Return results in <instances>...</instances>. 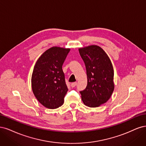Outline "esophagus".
I'll return each mask as SVG.
<instances>
[{"label": "esophagus", "mask_w": 146, "mask_h": 146, "mask_svg": "<svg viewBox=\"0 0 146 146\" xmlns=\"http://www.w3.org/2000/svg\"><path fill=\"white\" fill-rule=\"evenodd\" d=\"M76 85H77V82H74L72 83L71 86H72V87H74Z\"/></svg>", "instance_id": "34e87169"}]
</instances>
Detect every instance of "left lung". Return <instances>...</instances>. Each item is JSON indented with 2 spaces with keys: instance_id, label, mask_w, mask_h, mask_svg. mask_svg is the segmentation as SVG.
I'll use <instances>...</instances> for the list:
<instances>
[{
  "instance_id": "left-lung-1",
  "label": "left lung",
  "mask_w": 146,
  "mask_h": 146,
  "mask_svg": "<svg viewBox=\"0 0 146 146\" xmlns=\"http://www.w3.org/2000/svg\"><path fill=\"white\" fill-rule=\"evenodd\" d=\"M86 65L87 85L80 91L84 104L97 107L109 100L114 90V70L109 56L100 46L91 45L79 49Z\"/></svg>"
}]
</instances>
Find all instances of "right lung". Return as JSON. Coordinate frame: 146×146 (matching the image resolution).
Wrapping results in <instances>:
<instances>
[{"label":"right lung","instance_id":"obj_1","mask_svg":"<svg viewBox=\"0 0 146 146\" xmlns=\"http://www.w3.org/2000/svg\"><path fill=\"white\" fill-rule=\"evenodd\" d=\"M70 50L53 46L40 56L34 67L33 92L40 104L48 109H57L64 104L68 87L62 68Z\"/></svg>","mask_w":146,"mask_h":146}]
</instances>
